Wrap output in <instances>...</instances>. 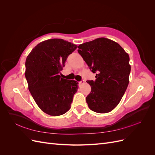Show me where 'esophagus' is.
<instances>
[{
  "label": "esophagus",
  "mask_w": 155,
  "mask_h": 155,
  "mask_svg": "<svg viewBox=\"0 0 155 155\" xmlns=\"http://www.w3.org/2000/svg\"><path fill=\"white\" fill-rule=\"evenodd\" d=\"M82 83H83V81H79V85H81Z\"/></svg>",
  "instance_id": "1"
}]
</instances>
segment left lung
I'll return each instance as SVG.
<instances>
[{
    "instance_id": "8db88e82",
    "label": "left lung",
    "mask_w": 155,
    "mask_h": 155,
    "mask_svg": "<svg viewBox=\"0 0 155 155\" xmlns=\"http://www.w3.org/2000/svg\"><path fill=\"white\" fill-rule=\"evenodd\" d=\"M78 53L94 74L88 80L91 93L86 97L89 109L107 113L118 105L129 84V56L116 42L101 37L78 46Z\"/></svg>"
}]
</instances>
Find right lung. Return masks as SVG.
<instances>
[{
    "label": "right lung",
    "instance_id": "obj_1",
    "mask_svg": "<svg viewBox=\"0 0 155 155\" xmlns=\"http://www.w3.org/2000/svg\"><path fill=\"white\" fill-rule=\"evenodd\" d=\"M77 48L61 39H48L37 45L26 58L28 89L37 105L49 115H62L71 107L78 82L61 78L59 74L68 56Z\"/></svg>",
    "mask_w": 155,
    "mask_h": 155
}]
</instances>
